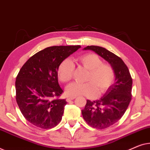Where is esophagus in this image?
<instances>
[{"instance_id": "esophagus-1", "label": "esophagus", "mask_w": 150, "mask_h": 150, "mask_svg": "<svg viewBox=\"0 0 150 150\" xmlns=\"http://www.w3.org/2000/svg\"><path fill=\"white\" fill-rule=\"evenodd\" d=\"M75 98V96H72V97H68V98H67V102H70L71 100H74V99Z\"/></svg>"}]
</instances>
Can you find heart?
<instances>
[{
	"label": "heart",
	"instance_id": "obj_1",
	"mask_svg": "<svg viewBox=\"0 0 150 150\" xmlns=\"http://www.w3.org/2000/svg\"><path fill=\"white\" fill-rule=\"evenodd\" d=\"M77 62L89 70L86 77L87 82L83 83H71L66 88L67 95L71 96H85L93 98L97 94H103L108 90L114 82L115 74L113 67L95 54H87L77 58ZM74 73V64L69 59L63 60L58 67L59 79L62 82H68L72 79Z\"/></svg>",
	"mask_w": 150,
	"mask_h": 150
}]
</instances>
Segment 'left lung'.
<instances>
[{
  "instance_id": "obj_1",
  "label": "left lung",
  "mask_w": 150,
  "mask_h": 150,
  "mask_svg": "<svg viewBox=\"0 0 150 150\" xmlns=\"http://www.w3.org/2000/svg\"><path fill=\"white\" fill-rule=\"evenodd\" d=\"M84 50H92L107 61L115 71V83L98 100H87L81 110L83 119L94 128L104 129L121 119L132 98V79L128 67L120 57L99 46H87Z\"/></svg>"
}]
</instances>
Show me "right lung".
I'll list each match as a JSON object with an SVG mask.
<instances>
[{
	"label": "right lung",
	"instance_id": "add662e5",
	"mask_svg": "<svg viewBox=\"0 0 150 150\" xmlns=\"http://www.w3.org/2000/svg\"><path fill=\"white\" fill-rule=\"evenodd\" d=\"M80 45L53 46L30 57L16 77V101L24 117L37 127L50 129L60 123L66 99L58 84V70L63 60Z\"/></svg>",
	"mask_w": 150,
	"mask_h": 150
}]
</instances>
